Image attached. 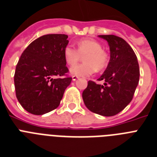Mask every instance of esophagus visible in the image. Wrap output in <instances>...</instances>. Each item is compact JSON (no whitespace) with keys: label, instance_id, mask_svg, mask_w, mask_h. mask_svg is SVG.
Wrapping results in <instances>:
<instances>
[{"label":"esophagus","instance_id":"esophagus-1","mask_svg":"<svg viewBox=\"0 0 157 157\" xmlns=\"http://www.w3.org/2000/svg\"><path fill=\"white\" fill-rule=\"evenodd\" d=\"M72 81H76V80H77V79H78V76H73L72 77Z\"/></svg>","mask_w":157,"mask_h":157}]
</instances>
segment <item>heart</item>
<instances>
[{
	"label": "heart",
	"mask_w": 157,
	"mask_h": 157,
	"mask_svg": "<svg viewBox=\"0 0 157 157\" xmlns=\"http://www.w3.org/2000/svg\"><path fill=\"white\" fill-rule=\"evenodd\" d=\"M64 60L69 66L78 63L85 56L83 64L72 67L70 72L77 76H88L96 70H103L109 63L107 52L102 49L100 42L93 39H82L77 43V49L71 45L64 50Z\"/></svg>",
	"instance_id": "1"
}]
</instances>
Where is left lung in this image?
Instances as JSON below:
<instances>
[{
    "label": "left lung",
    "mask_w": 157,
    "mask_h": 157,
    "mask_svg": "<svg viewBox=\"0 0 157 157\" xmlns=\"http://www.w3.org/2000/svg\"><path fill=\"white\" fill-rule=\"evenodd\" d=\"M106 40L110 49L107 68L98 81H89L83 91L85 106L94 113L112 117L121 112L131 102L140 79V68L135 52L125 40L114 35H100Z\"/></svg>",
    "instance_id": "left-lung-1"
}]
</instances>
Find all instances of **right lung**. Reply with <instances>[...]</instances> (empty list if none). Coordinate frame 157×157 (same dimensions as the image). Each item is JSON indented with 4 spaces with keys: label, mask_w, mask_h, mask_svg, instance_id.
<instances>
[{
    "label": "right lung",
    "mask_w": 157,
    "mask_h": 157,
    "mask_svg": "<svg viewBox=\"0 0 157 157\" xmlns=\"http://www.w3.org/2000/svg\"><path fill=\"white\" fill-rule=\"evenodd\" d=\"M68 44L65 34H47L33 40L22 52L14 85L19 103L29 113L43 115L60 105L72 81L67 76L64 56Z\"/></svg>",
    "instance_id": "1"
}]
</instances>
